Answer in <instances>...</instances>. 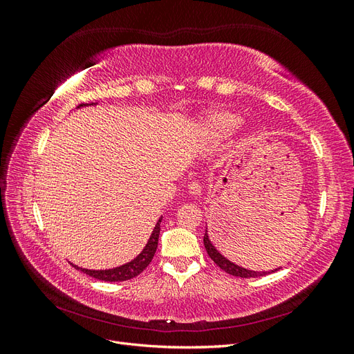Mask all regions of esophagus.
Returning a JSON list of instances; mask_svg holds the SVG:
<instances>
[{
  "instance_id": "obj_1",
  "label": "esophagus",
  "mask_w": 354,
  "mask_h": 354,
  "mask_svg": "<svg viewBox=\"0 0 354 354\" xmlns=\"http://www.w3.org/2000/svg\"><path fill=\"white\" fill-rule=\"evenodd\" d=\"M187 189H189V194L194 195V196H199L202 194V186H201L199 181H192Z\"/></svg>"
}]
</instances>
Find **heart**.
Instances as JSON below:
<instances>
[{
  "label": "heart",
  "mask_w": 354,
  "mask_h": 354,
  "mask_svg": "<svg viewBox=\"0 0 354 354\" xmlns=\"http://www.w3.org/2000/svg\"><path fill=\"white\" fill-rule=\"evenodd\" d=\"M238 121H239V118L230 112L212 113L207 121V130L214 137H223L224 134H227L234 125L238 124Z\"/></svg>",
  "instance_id": "heart-1"
}]
</instances>
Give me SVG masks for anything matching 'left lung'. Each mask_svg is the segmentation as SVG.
<instances>
[{"label":"left lung","instance_id":"1","mask_svg":"<svg viewBox=\"0 0 354 354\" xmlns=\"http://www.w3.org/2000/svg\"><path fill=\"white\" fill-rule=\"evenodd\" d=\"M203 245H205V250L209 255V259L214 263H216L223 272H226L232 276H236V277H259V276H264L267 273L274 272V270H272V272H252V270H246V269H243V267H239L236 264L230 263L227 259H224V257L216 248H214L207 233H205V236H203Z\"/></svg>","mask_w":354,"mask_h":354}]
</instances>
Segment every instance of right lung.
<instances>
[{"label": "right lung", "mask_w": 354, "mask_h": 354, "mask_svg": "<svg viewBox=\"0 0 354 354\" xmlns=\"http://www.w3.org/2000/svg\"><path fill=\"white\" fill-rule=\"evenodd\" d=\"M87 104H93V103H82L78 106V108H81V106H87ZM160 220L162 218H159V221L156 223V226L152 232V236L147 241V245L145 246V250L133 261L127 263L121 267H116V269H111V270H87V269H81V267H77V266H73V267L77 270H81L82 273L94 277V279L104 281V282H122V281L133 279V277L140 274L146 269V267L151 264V261L153 259V255L158 248Z\"/></svg>", "instance_id": "right-lung-1"}]
</instances>
